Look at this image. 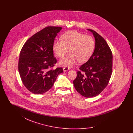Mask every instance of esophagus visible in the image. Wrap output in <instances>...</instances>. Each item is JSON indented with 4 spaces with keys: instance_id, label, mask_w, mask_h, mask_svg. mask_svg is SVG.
I'll list each match as a JSON object with an SVG mask.
<instances>
[{
    "instance_id": "1",
    "label": "esophagus",
    "mask_w": 133,
    "mask_h": 133,
    "mask_svg": "<svg viewBox=\"0 0 133 133\" xmlns=\"http://www.w3.org/2000/svg\"><path fill=\"white\" fill-rule=\"evenodd\" d=\"M70 69L69 67H67V66H65L63 67V71L64 72H66L68 70H69Z\"/></svg>"
}]
</instances>
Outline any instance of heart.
Masks as SVG:
<instances>
[{
	"instance_id": "1",
	"label": "heart",
	"mask_w": 133,
	"mask_h": 133,
	"mask_svg": "<svg viewBox=\"0 0 133 133\" xmlns=\"http://www.w3.org/2000/svg\"><path fill=\"white\" fill-rule=\"evenodd\" d=\"M62 40L55 39L53 43V50L55 54L61 57L68 49V54L61 57L59 63L65 66H72L78 61H87L92 55L95 43L91 36L79 32L71 30L64 33Z\"/></svg>"
}]
</instances>
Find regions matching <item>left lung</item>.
<instances>
[{"mask_svg": "<svg viewBox=\"0 0 133 133\" xmlns=\"http://www.w3.org/2000/svg\"><path fill=\"white\" fill-rule=\"evenodd\" d=\"M95 38L94 52L77 72L73 84L77 91L86 98L95 97L106 87L112 71L113 55L105 40L92 29ZM82 71L83 73H81Z\"/></svg>", "mask_w": 133, "mask_h": 133, "instance_id": "8db88e82", "label": "left lung"}]
</instances>
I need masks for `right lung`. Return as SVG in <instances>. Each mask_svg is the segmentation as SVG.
<instances>
[{
    "label": "right lung",
    "mask_w": 133,
    "mask_h": 133,
    "mask_svg": "<svg viewBox=\"0 0 133 133\" xmlns=\"http://www.w3.org/2000/svg\"><path fill=\"white\" fill-rule=\"evenodd\" d=\"M62 29L46 27L29 38L21 49L19 74L25 87L32 93L41 94L48 91L63 72L62 68L50 69L57 62L53 55V43Z\"/></svg>",
    "instance_id": "right-lung-1"
}]
</instances>
